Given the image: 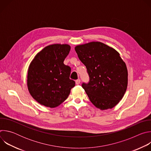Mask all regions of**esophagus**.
<instances>
[{"label": "esophagus", "instance_id": "34e87169", "mask_svg": "<svg viewBox=\"0 0 151 151\" xmlns=\"http://www.w3.org/2000/svg\"><path fill=\"white\" fill-rule=\"evenodd\" d=\"M75 82H76V85H79V84L80 83V82H81V79H77Z\"/></svg>", "mask_w": 151, "mask_h": 151}]
</instances>
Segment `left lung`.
<instances>
[{
    "instance_id": "1",
    "label": "left lung",
    "mask_w": 151,
    "mask_h": 151,
    "mask_svg": "<svg viewBox=\"0 0 151 151\" xmlns=\"http://www.w3.org/2000/svg\"><path fill=\"white\" fill-rule=\"evenodd\" d=\"M75 51L89 76L82 87L90 100L101 110L112 108L122 99L128 83L127 66L119 54L100 42L76 46Z\"/></svg>"
}]
</instances>
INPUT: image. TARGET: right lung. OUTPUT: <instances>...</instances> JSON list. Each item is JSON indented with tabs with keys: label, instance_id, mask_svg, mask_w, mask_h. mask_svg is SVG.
I'll return each instance as SVG.
<instances>
[{
	"label": "right lung",
	"instance_id": "obj_1",
	"mask_svg": "<svg viewBox=\"0 0 151 151\" xmlns=\"http://www.w3.org/2000/svg\"><path fill=\"white\" fill-rule=\"evenodd\" d=\"M70 50L69 45L46 47L35 56L28 70L29 91L38 103L55 107L69 96L75 82L70 79L71 68L64 60Z\"/></svg>",
	"mask_w": 151,
	"mask_h": 151
}]
</instances>
